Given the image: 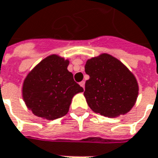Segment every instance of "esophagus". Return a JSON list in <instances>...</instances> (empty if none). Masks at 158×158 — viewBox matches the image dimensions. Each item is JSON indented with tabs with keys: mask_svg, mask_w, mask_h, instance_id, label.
Masks as SVG:
<instances>
[{
	"mask_svg": "<svg viewBox=\"0 0 158 158\" xmlns=\"http://www.w3.org/2000/svg\"><path fill=\"white\" fill-rule=\"evenodd\" d=\"M79 85H80V86H82L83 88H85V81H81V82L79 83Z\"/></svg>",
	"mask_w": 158,
	"mask_h": 158,
	"instance_id": "esophagus-1",
	"label": "esophagus"
}]
</instances>
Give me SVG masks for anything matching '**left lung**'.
<instances>
[{
  "mask_svg": "<svg viewBox=\"0 0 158 158\" xmlns=\"http://www.w3.org/2000/svg\"><path fill=\"white\" fill-rule=\"evenodd\" d=\"M89 79L85 85V97L90 108L106 117L127 114L135 105L138 85L123 63L108 54L93 57L85 65Z\"/></svg>",
  "mask_w": 158,
  "mask_h": 158,
  "instance_id": "left-lung-1",
  "label": "left lung"
}]
</instances>
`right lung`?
<instances>
[{"label": "right lung", "instance_id": "add662e5", "mask_svg": "<svg viewBox=\"0 0 158 158\" xmlns=\"http://www.w3.org/2000/svg\"><path fill=\"white\" fill-rule=\"evenodd\" d=\"M68 60L52 55L26 77L23 96L27 106L38 117L55 120L68 113L72 99L84 89L67 70Z\"/></svg>", "mask_w": 158, "mask_h": 158}]
</instances>
